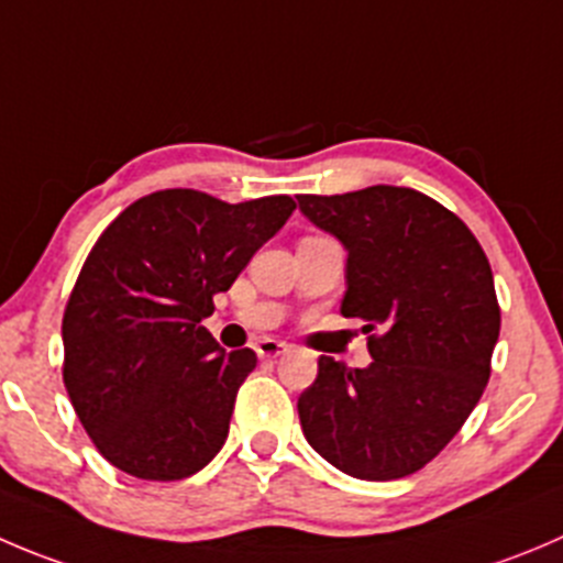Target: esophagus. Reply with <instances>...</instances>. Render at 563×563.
Listing matches in <instances>:
<instances>
[{"instance_id": "1", "label": "esophagus", "mask_w": 563, "mask_h": 563, "mask_svg": "<svg viewBox=\"0 0 563 563\" xmlns=\"http://www.w3.org/2000/svg\"><path fill=\"white\" fill-rule=\"evenodd\" d=\"M286 343L283 341H275V338H261L258 343H255V352H258V357L264 360H272V357H280L283 352H286Z\"/></svg>"}]
</instances>
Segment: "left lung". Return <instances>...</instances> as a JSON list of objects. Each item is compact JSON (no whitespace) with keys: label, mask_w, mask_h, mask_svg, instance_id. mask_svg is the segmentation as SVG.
I'll return each instance as SVG.
<instances>
[{"label":"left lung","mask_w":563,"mask_h":563,"mask_svg":"<svg viewBox=\"0 0 563 563\" xmlns=\"http://www.w3.org/2000/svg\"><path fill=\"white\" fill-rule=\"evenodd\" d=\"M299 209L346 247L341 313L365 321L368 368L321 354L299 396L308 443L363 482L429 465L482 398L500 332L489 261L471 228L407 187L299 195Z\"/></svg>","instance_id":"obj_1"}]
</instances>
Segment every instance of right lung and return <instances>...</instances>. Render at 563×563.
<instances>
[{"label":"right lung","mask_w":563,"mask_h":563,"mask_svg":"<svg viewBox=\"0 0 563 563\" xmlns=\"http://www.w3.org/2000/svg\"><path fill=\"white\" fill-rule=\"evenodd\" d=\"M294 209L288 195L162 189L98 236L65 302L63 382L109 465L178 482L214 460L258 357L228 354L200 321Z\"/></svg>","instance_id":"right-lung-1"}]
</instances>
